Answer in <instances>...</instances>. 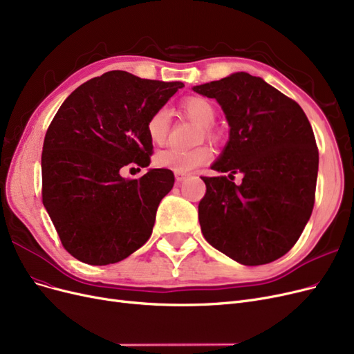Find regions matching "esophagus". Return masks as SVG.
<instances>
[{"mask_svg": "<svg viewBox=\"0 0 354 354\" xmlns=\"http://www.w3.org/2000/svg\"><path fill=\"white\" fill-rule=\"evenodd\" d=\"M187 174H180V172H175V179H176V182H178V184H180V182L182 180H185L187 179Z\"/></svg>", "mask_w": 354, "mask_h": 354, "instance_id": "34e87169", "label": "esophagus"}]
</instances>
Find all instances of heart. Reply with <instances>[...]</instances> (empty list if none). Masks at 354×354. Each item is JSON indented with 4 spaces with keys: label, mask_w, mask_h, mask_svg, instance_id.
Here are the masks:
<instances>
[{
    "label": "heart",
    "mask_w": 354,
    "mask_h": 354,
    "mask_svg": "<svg viewBox=\"0 0 354 354\" xmlns=\"http://www.w3.org/2000/svg\"><path fill=\"white\" fill-rule=\"evenodd\" d=\"M180 112L188 120L200 125V137L213 138L214 129L213 124L216 121V108L210 100L201 96H189L180 102ZM170 129V115L166 108L154 111L146 124V133L151 144L162 146L167 140ZM213 157V150L208 146H200L191 150H179V149H167L156 156V163L159 167L170 169L174 172L187 174L197 169L207 162H210Z\"/></svg>",
    "instance_id": "obj_1"
}]
</instances>
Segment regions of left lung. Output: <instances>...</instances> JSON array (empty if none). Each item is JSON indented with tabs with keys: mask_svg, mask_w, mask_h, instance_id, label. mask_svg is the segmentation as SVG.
Here are the masks:
<instances>
[{
	"mask_svg": "<svg viewBox=\"0 0 354 354\" xmlns=\"http://www.w3.org/2000/svg\"><path fill=\"white\" fill-rule=\"evenodd\" d=\"M194 91L216 99L230 127L212 169L230 172V179L244 174L241 186L226 176H201L204 238L239 264L272 263L292 250L315 204L319 154L312 127L293 99L248 73Z\"/></svg>",
	"mask_w": 354,
	"mask_h": 354,
	"instance_id": "1",
	"label": "left lung"
}]
</instances>
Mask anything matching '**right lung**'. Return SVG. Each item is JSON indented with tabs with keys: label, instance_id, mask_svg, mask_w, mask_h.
I'll return each mask as SVG.
<instances>
[{
	"label": "right lung",
	"instance_id": "add662e5",
	"mask_svg": "<svg viewBox=\"0 0 354 354\" xmlns=\"http://www.w3.org/2000/svg\"><path fill=\"white\" fill-rule=\"evenodd\" d=\"M182 87L109 71L77 87L52 120L42 151V201L65 251L82 263H120L149 241L174 172L150 169L125 179L120 170L150 165L147 120Z\"/></svg>",
	"mask_w": 354,
	"mask_h": 354
}]
</instances>
